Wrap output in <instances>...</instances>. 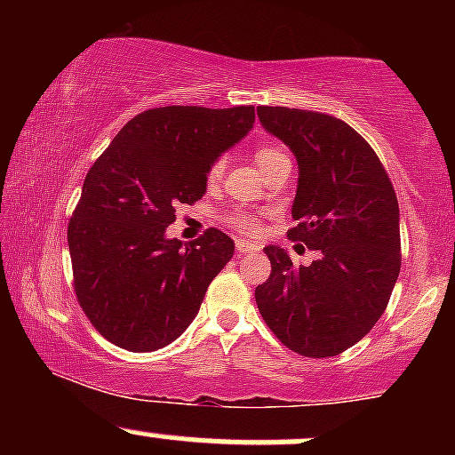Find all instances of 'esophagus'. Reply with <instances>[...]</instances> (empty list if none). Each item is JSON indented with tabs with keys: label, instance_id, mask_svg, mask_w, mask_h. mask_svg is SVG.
I'll return each mask as SVG.
<instances>
[{
	"label": "esophagus",
	"instance_id": "34e87169",
	"mask_svg": "<svg viewBox=\"0 0 455 455\" xmlns=\"http://www.w3.org/2000/svg\"><path fill=\"white\" fill-rule=\"evenodd\" d=\"M235 248H237V254L239 257H243V254H252V252H257V245L254 243H248V242H243V239H239L237 243H235Z\"/></svg>",
	"mask_w": 455,
	"mask_h": 455
}]
</instances>
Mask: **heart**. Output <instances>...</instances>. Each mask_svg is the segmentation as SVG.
<instances>
[{
  "mask_svg": "<svg viewBox=\"0 0 455 455\" xmlns=\"http://www.w3.org/2000/svg\"><path fill=\"white\" fill-rule=\"evenodd\" d=\"M284 158H289V156L284 154V149L275 148V145H260V148L257 149V162H259L260 171H265L267 166L274 164V162L284 160ZM222 173H224V160L222 158L213 160L210 164V169H207V184H210V186L218 184ZM231 224H233V227H237L239 231H243V233H250V235L257 233V222H254V218H250L248 213H239V216H233Z\"/></svg>",
  "mask_w": 455,
  "mask_h": 455,
  "instance_id": "b5f03b06",
  "label": "heart"
}]
</instances>
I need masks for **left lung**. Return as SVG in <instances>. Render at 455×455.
Instances as JSON below:
<instances>
[{
    "instance_id": "8db88e82",
    "label": "left lung",
    "mask_w": 455,
    "mask_h": 455,
    "mask_svg": "<svg viewBox=\"0 0 455 455\" xmlns=\"http://www.w3.org/2000/svg\"><path fill=\"white\" fill-rule=\"evenodd\" d=\"M260 124L299 164L286 237L316 250L293 265L267 245L271 274L254 297L275 338L304 357H333L359 342L387 307L400 274V210L387 171L362 134L325 113L259 107Z\"/></svg>"
}]
</instances>
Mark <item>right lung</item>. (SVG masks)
<instances>
[{"instance_id": "right-lung-1", "label": "right lung", "mask_w": 455, "mask_h": 455, "mask_svg": "<svg viewBox=\"0 0 455 455\" xmlns=\"http://www.w3.org/2000/svg\"><path fill=\"white\" fill-rule=\"evenodd\" d=\"M254 124V107H160L117 132L83 181L68 224L76 299L100 336L126 351L166 347L195 321L210 282L233 257L207 228L166 237L180 203L205 195L207 169Z\"/></svg>"}]
</instances>
